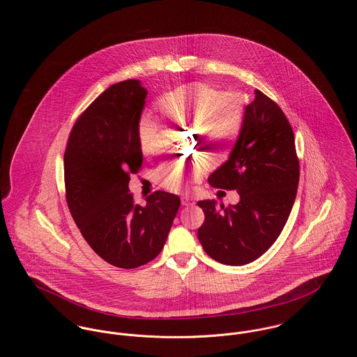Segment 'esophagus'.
<instances>
[{"label":"esophagus","instance_id":"1","mask_svg":"<svg viewBox=\"0 0 357 357\" xmlns=\"http://www.w3.org/2000/svg\"><path fill=\"white\" fill-rule=\"evenodd\" d=\"M181 204H183V206H192L195 202H194V199H192V198H190V197H187V195H185V197H183V198H181Z\"/></svg>","mask_w":357,"mask_h":357}]
</instances>
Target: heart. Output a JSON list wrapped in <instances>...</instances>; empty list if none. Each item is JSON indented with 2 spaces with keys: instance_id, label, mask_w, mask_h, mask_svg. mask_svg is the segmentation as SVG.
I'll return each instance as SVG.
<instances>
[{
  "instance_id": "1",
  "label": "heart",
  "mask_w": 357,
  "mask_h": 357,
  "mask_svg": "<svg viewBox=\"0 0 357 357\" xmlns=\"http://www.w3.org/2000/svg\"><path fill=\"white\" fill-rule=\"evenodd\" d=\"M160 112L177 122L194 123L204 139H210L213 151L224 153L231 149L238 137L242 121V108L232 96L204 84H195L180 88L166 95L159 102ZM156 123L151 114L142 118L139 137L144 153H153V137ZM202 170L201 163L185 165L183 162H170L165 165L158 176L163 187L177 190L185 178L197 177Z\"/></svg>"
}]
</instances>
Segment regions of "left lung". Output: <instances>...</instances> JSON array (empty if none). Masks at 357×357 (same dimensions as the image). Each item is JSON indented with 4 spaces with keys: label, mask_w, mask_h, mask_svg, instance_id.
Returning <instances> with one entry per match:
<instances>
[{
    "label": "left lung",
    "mask_w": 357,
    "mask_h": 357,
    "mask_svg": "<svg viewBox=\"0 0 357 357\" xmlns=\"http://www.w3.org/2000/svg\"><path fill=\"white\" fill-rule=\"evenodd\" d=\"M207 180L211 187L235 190L239 202H198L204 213L198 229L204 252L225 265L253 262L284 228L300 181L294 133L276 102L255 91L228 160Z\"/></svg>",
    "instance_id": "1"
}]
</instances>
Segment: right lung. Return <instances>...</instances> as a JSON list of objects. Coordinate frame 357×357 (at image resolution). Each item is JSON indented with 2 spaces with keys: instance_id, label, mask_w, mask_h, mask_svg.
I'll list each match as a JSON object with an SVG mask.
<instances>
[{
  "instance_id": "1",
  "label": "right lung",
  "mask_w": 357,
  "mask_h": 357,
  "mask_svg": "<svg viewBox=\"0 0 357 357\" xmlns=\"http://www.w3.org/2000/svg\"><path fill=\"white\" fill-rule=\"evenodd\" d=\"M147 89L139 79L104 91L75 122L64 153L70 213L84 239L108 264L132 269L165 246L180 198L155 191L133 201L130 173L143 163L139 126Z\"/></svg>"
}]
</instances>
